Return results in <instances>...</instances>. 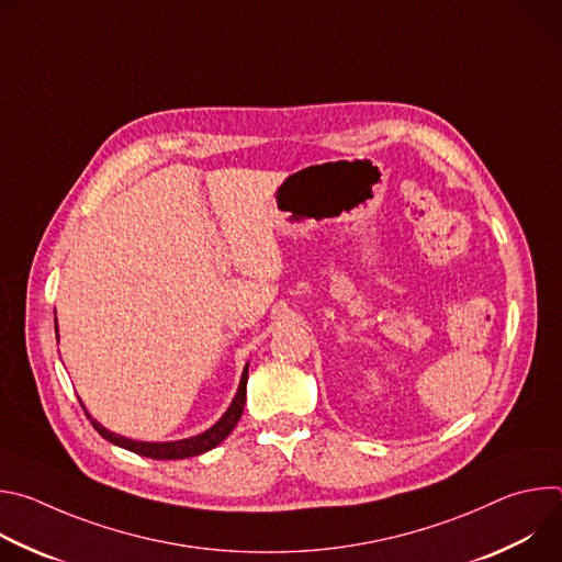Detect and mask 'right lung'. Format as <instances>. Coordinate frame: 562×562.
Wrapping results in <instances>:
<instances>
[{
    "label": "right lung",
    "mask_w": 562,
    "mask_h": 562,
    "mask_svg": "<svg viewBox=\"0 0 562 562\" xmlns=\"http://www.w3.org/2000/svg\"><path fill=\"white\" fill-rule=\"evenodd\" d=\"M57 323V319H55ZM57 327V325H55ZM57 331V329H55ZM247 380H249V364L245 367L243 371V380H239V386H237V393L233 397L231 407L226 409V414L211 427L206 429L204 434L200 436H193V438H187V440H176V442H139V440H131V438H124V436H117L109 429H104L95 418H91V414L85 409L87 418L91 420V425L95 427V431L106 438L109 442L122 447V449H128L133 453H139V456H146V458H153V460H182V458H191V456H200L204 451H211L213 447H217L231 431L233 427L237 425V420L243 418V412H245V400H247ZM82 405V403H79ZM85 407V405H82Z\"/></svg>",
    "instance_id": "right-lung-1"
}]
</instances>
